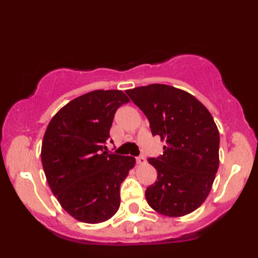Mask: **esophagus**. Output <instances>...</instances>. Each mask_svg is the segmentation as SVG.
<instances>
[{
  "label": "esophagus",
  "mask_w": 258,
  "mask_h": 258,
  "mask_svg": "<svg viewBox=\"0 0 258 258\" xmlns=\"http://www.w3.org/2000/svg\"><path fill=\"white\" fill-rule=\"evenodd\" d=\"M136 162H138L139 164H141V165H143V164L146 163V160H145V157L143 155H141L139 157H136Z\"/></svg>",
  "instance_id": "obj_1"
}]
</instances>
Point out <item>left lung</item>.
<instances>
[{"label":"left lung","instance_id":"obj_1","mask_svg":"<svg viewBox=\"0 0 258 258\" xmlns=\"http://www.w3.org/2000/svg\"><path fill=\"white\" fill-rule=\"evenodd\" d=\"M126 93L146 115L152 134L167 144L163 155L149 158L157 180L145 191L147 203L162 215H187L206 200L220 165V133L212 114L189 93L165 84Z\"/></svg>","mask_w":258,"mask_h":258}]
</instances>
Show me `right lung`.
Here are the masks:
<instances>
[{"label": "right lung", "instance_id": "1", "mask_svg": "<svg viewBox=\"0 0 258 258\" xmlns=\"http://www.w3.org/2000/svg\"><path fill=\"white\" fill-rule=\"evenodd\" d=\"M128 102L122 91H92L69 102L47 125L43 169L59 204L80 222H105L118 210L120 184L135 158L108 154L105 144L115 112Z\"/></svg>", "mask_w": 258, "mask_h": 258}]
</instances>
